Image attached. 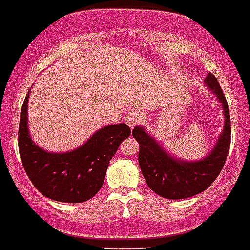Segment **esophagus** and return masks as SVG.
Segmentation results:
<instances>
[{
    "mask_svg": "<svg viewBox=\"0 0 250 250\" xmlns=\"http://www.w3.org/2000/svg\"><path fill=\"white\" fill-rule=\"evenodd\" d=\"M143 117L145 116L142 115L141 112H137V111H134V112H130V113H127L126 117H125V121H126V124L129 125V127H133L137 125V124H139L143 120Z\"/></svg>",
    "mask_w": 250,
    "mask_h": 250,
    "instance_id": "1",
    "label": "esophagus"
}]
</instances>
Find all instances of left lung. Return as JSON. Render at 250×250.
Listing matches in <instances>:
<instances>
[{
	"label": "left lung",
	"instance_id": "1",
	"mask_svg": "<svg viewBox=\"0 0 250 250\" xmlns=\"http://www.w3.org/2000/svg\"><path fill=\"white\" fill-rule=\"evenodd\" d=\"M205 85L217 95L222 104L225 126L214 148L199 161H183L173 157L142 126L133 129L139 143L138 161L147 185L159 196L178 200L203 192L215 181L226 163L231 143V120L229 104L219 83L213 73L205 77Z\"/></svg>",
	"mask_w": 250,
	"mask_h": 250
}]
</instances>
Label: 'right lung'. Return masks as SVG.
Instances as JSON below:
<instances>
[{"label":"right lung","mask_w":250,"mask_h":250,"mask_svg":"<svg viewBox=\"0 0 250 250\" xmlns=\"http://www.w3.org/2000/svg\"><path fill=\"white\" fill-rule=\"evenodd\" d=\"M28 98L21 105L18 145L24 170L43 196L62 203H83L101 189L108 164L124 139L126 124L99 129L86 143L71 152L53 153L35 145L28 133Z\"/></svg>","instance_id":"obj_1"}]
</instances>
